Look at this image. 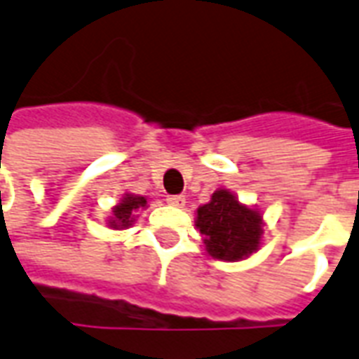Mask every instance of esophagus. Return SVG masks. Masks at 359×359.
<instances>
[{
	"label": "esophagus",
	"mask_w": 359,
	"mask_h": 359,
	"mask_svg": "<svg viewBox=\"0 0 359 359\" xmlns=\"http://www.w3.org/2000/svg\"><path fill=\"white\" fill-rule=\"evenodd\" d=\"M166 202H168L170 206H176V208L185 206V198H183L182 195H168L166 196Z\"/></svg>",
	"instance_id": "esophagus-1"
}]
</instances>
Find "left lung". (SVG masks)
<instances>
[{
	"mask_svg": "<svg viewBox=\"0 0 359 359\" xmlns=\"http://www.w3.org/2000/svg\"><path fill=\"white\" fill-rule=\"evenodd\" d=\"M196 229L206 252L221 261H241L259 250L263 217L227 189L215 191L212 201L196 210Z\"/></svg>",
	"mask_w": 359,
	"mask_h": 359,
	"instance_id": "1",
	"label": "left lung"
}]
</instances>
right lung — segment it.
Instances as JSON below:
<instances>
[{
    "label": "right lung",
    "instance_id": "right-lung-1",
    "mask_svg": "<svg viewBox=\"0 0 359 359\" xmlns=\"http://www.w3.org/2000/svg\"><path fill=\"white\" fill-rule=\"evenodd\" d=\"M147 206V198L138 195H125L121 198L117 206L111 210L113 215L109 217V227L111 229H126L134 223V212Z\"/></svg>",
    "mask_w": 359,
    "mask_h": 359
}]
</instances>
